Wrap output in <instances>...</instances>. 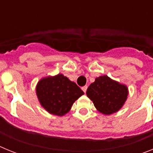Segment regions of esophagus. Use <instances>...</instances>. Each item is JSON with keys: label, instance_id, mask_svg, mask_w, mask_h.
Masks as SVG:
<instances>
[{"label": "esophagus", "instance_id": "obj_1", "mask_svg": "<svg viewBox=\"0 0 153 153\" xmlns=\"http://www.w3.org/2000/svg\"><path fill=\"white\" fill-rule=\"evenodd\" d=\"M82 90H83V91L84 92V93H86V90H87V86H83V87H82Z\"/></svg>", "mask_w": 153, "mask_h": 153}]
</instances>
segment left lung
I'll return each mask as SVG.
<instances>
[{
    "label": "left lung",
    "instance_id": "left-lung-1",
    "mask_svg": "<svg viewBox=\"0 0 153 153\" xmlns=\"http://www.w3.org/2000/svg\"><path fill=\"white\" fill-rule=\"evenodd\" d=\"M86 95L93 101L97 110L102 114L109 115L122 107L126 100L128 90L126 86L107 76H101L90 85Z\"/></svg>",
    "mask_w": 153,
    "mask_h": 153
}]
</instances>
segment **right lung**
I'll use <instances>...</instances> for the list:
<instances>
[{
  "instance_id": "add662e5",
  "label": "right lung",
  "mask_w": 153,
  "mask_h": 153,
  "mask_svg": "<svg viewBox=\"0 0 153 153\" xmlns=\"http://www.w3.org/2000/svg\"><path fill=\"white\" fill-rule=\"evenodd\" d=\"M36 90L42 106L57 116L68 113L74 102L84 93L74 82L62 74L42 79Z\"/></svg>"
}]
</instances>
